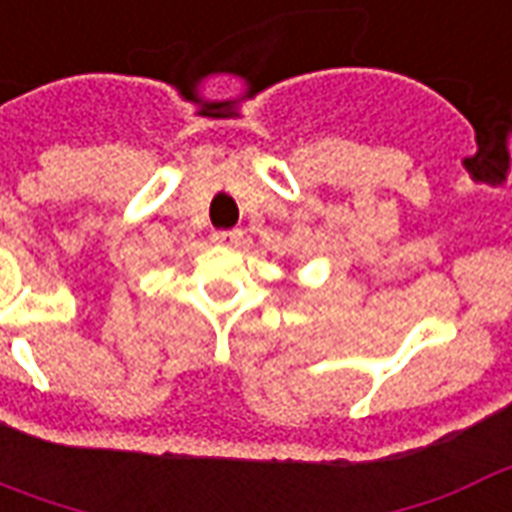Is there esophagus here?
<instances>
[{"label":"esophagus","instance_id":"esophagus-1","mask_svg":"<svg viewBox=\"0 0 512 512\" xmlns=\"http://www.w3.org/2000/svg\"><path fill=\"white\" fill-rule=\"evenodd\" d=\"M241 236H244L241 230H217V233H214V241H217L219 246H238L241 244Z\"/></svg>","mask_w":512,"mask_h":512}]
</instances>
